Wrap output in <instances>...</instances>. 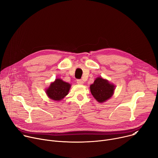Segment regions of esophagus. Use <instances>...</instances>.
Wrapping results in <instances>:
<instances>
[{
    "label": "esophagus",
    "mask_w": 158,
    "mask_h": 158,
    "mask_svg": "<svg viewBox=\"0 0 158 158\" xmlns=\"http://www.w3.org/2000/svg\"><path fill=\"white\" fill-rule=\"evenodd\" d=\"M77 83L79 84V85H82L84 83V82H83V81L81 80V79H77Z\"/></svg>",
    "instance_id": "1"
}]
</instances>
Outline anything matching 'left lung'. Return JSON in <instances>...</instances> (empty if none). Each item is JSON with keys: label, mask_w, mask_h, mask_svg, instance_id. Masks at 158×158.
I'll use <instances>...</instances> for the list:
<instances>
[{"label": "left lung", "mask_w": 158, "mask_h": 158, "mask_svg": "<svg viewBox=\"0 0 158 158\" xmlns=\"http://www.w3.org/2000/svg\"><path fill=\"white\" fill-rule=\"evenodd\" d=\"M90 92L94 97L100 103L104 102L110 98L114 94L115 86L102 77H97L91 85Z\"/></svg>", "instance_id": "obj_1"}]
</instances>
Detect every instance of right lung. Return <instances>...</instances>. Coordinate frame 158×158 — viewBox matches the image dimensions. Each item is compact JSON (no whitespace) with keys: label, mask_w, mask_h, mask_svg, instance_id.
Segmentation results:
<instances>
[{"label":"right lung","mask_w":158,"mask_h":158,"mask_svg":"<svg viewBox=\"0 0 158 158\" xmlns=\"http://www.w3.org/2000/svg\"><path fill=\"white\" fill-rule=\"evenodd\" d=\"M71 85L61 79H56L46 89L47 96L55 101H59L68 95Z\"/></svg>","instance_id":"add662e5"}]
</instances>
